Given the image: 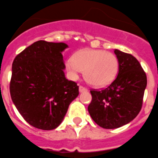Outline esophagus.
Returning <instances> with one entry per match:
<instances>
[{
  "instance_id": "esophagus-1",
  "label": "esophagus",
  "mask_w": 158,
  "mask_h": 158,
  "mask_svg": "<svg viewBox=\"0 0 158 158\" xmlns=\"http://www.w3.org/2000/svg\"><path fill=\"white\" fill-rule=\"evenodd\" d=\"M79 92H80V93H82V92H87L88 89H86V88H85V87H83V86H79Z\"/></svg>"
}]
</instances>
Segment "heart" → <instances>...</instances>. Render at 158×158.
Returning a JSON list of instances; mask_svg holds the SVG:
<instances>
[{"label": "heart", "instance_id": "b5f03b06", "mask_svg": "<svg viewBox=\"0 0 158 158\" xmlns=\"http://www.w3.org/2000/svg\"><path fill=\"white\" fill-rule=\"evenodd\" d=\"M66 69L71 79L79 78L84 71L85 80L92 86L102 88L114 81L118 71V60L113 53L102 50L84 49L66 61Z\"/></svg>", "mask_w": 158, "mask_h": 158}]
</instances>
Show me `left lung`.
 <instances>
[{
  "instance_id": "1",
  "label": "left lung",
  "mask_w": 158,
  "mask_h": 158,
  "mask_svg": "<svg viewBox=\"0 0 158 158\" xmlns=\"http://www.w3.org/2000/svg\"><path fill=\"white\" fill-rule=\"evenodd\" d=\"M114 53L119 63L118 76L106 89L90 91L88 107L93 120L106 129L122 127L138 116L147 87V75L138 60L118 50Z\"/></svg>"
}]
</instances>
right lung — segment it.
Here are the masks:
<instances>
[{
    "label": "right lung",
    "instance_id": "add662e5",
    "mask_svg": "<svg viewBox=\"0 0 158 158\" xmlns=\"http://www.w3.org/2000/svg\"><path fill=\"white\" fill-rule=\"evenodd\" d=\"M64 43L39 40L26 48L12 64L10 93L21 116L31 126L55 129L79 95V86L65 78Z\"/></svg>",
    "mask_w": 158,
    "mask_h": 158
}]
</instances>
